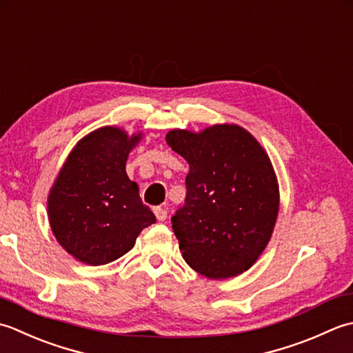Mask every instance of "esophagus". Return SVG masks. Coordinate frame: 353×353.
<instances>
[{
	"label": "esophagus",
	"mask_w": 353,
	"mask_h": 353,
	"mask_svg": "<svg viewBox=\"0 0 353 353\" xmlns=\"http://www.w3.org/2000/svg\"><path fill=\"white\" fill-rule=\"evenodd\" d=\"M154 213L158 221H166L168 219V208L166 207H155Z\"/></svg>",
	"instance_id": "1"
}]
</instances>
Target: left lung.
Masks as SVG:
<instances>
[{
	"instance_id": "8db88e82",
	"label": "left lung",
	"mask_w": 353,
	"mask_h": 353,
	"mask_svg": "<svg viewBox=\"0 0 353 353\" xmlns=\"http://www.w3.org/2000/svg\"><path fill=\"white\" fill-rule=\"evenodd\" d=\"M168 145L185 158V203L172 216L184 261L208 279L251 268L271 239L279 184L270 157L245 129H172Z\"/></svg>"
}]
</instances>
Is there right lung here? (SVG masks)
Instances as JSON below:
<instances>
[{
  "label": "right lung",
  "instance_id": "right-lung-1",
  "mask_svg": "<svg viewBox=\"0 0 353 353\" xmlns=\"http://www.w3.org/2000/svg\"><path fill=\"white\" fill-rule=\"evenodd\" d=\"M140 140V132L129 137L120 128H99L63 163L48 195V219L57 242L77 261H116L157 221L126 174L128 155Z\"/></svg>",
  "mask_w": 353,
  "mask_h": 353
}]
</instances>
